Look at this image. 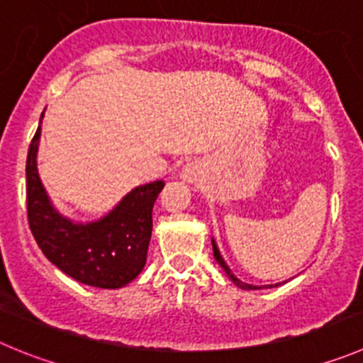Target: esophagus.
<instances>
[{
    "mask_svg": "<svg viewBox=\"0 0 363 363\" xmlns=\"http://www.w3.org/2000/svg\"><path fill=\"white\" fill-rule=\"evenodd\" d=\"M182 177L186 179V181H191L193 179V170H191V166H184V172H182Z\"/></svg>",
    "mask_w": 363,
    "mask_h": 363,
    "instance_id": "esophagus-1",
    "label": "esophagus"
}]
</instances>
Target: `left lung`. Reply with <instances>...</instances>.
I'll use <instances>...</instances> for the list:
<instances>
[{
    "mask_svg": "<svg viewBox=\"0 0 363 363\" xmlns=\"http://www.w3.org/2000/svg\"><path fill=\"white\" fill-rule=\"evenodd\" d=\"M211 242H213V254H215V259L218 262V265L222 267L223 270H225V274L229 276V279H231L233 283L236 284V286H240L242 290H262V289H274V286H277V284H279V283H277V284H265V286H254V284H249V283H243V281H240L238 277H236L235 274L231 272V269L228 267V263L223 262V258L220 256V250H218V247H216L215 240H211Z\"/></svg>",
    "mask_w": 363,
    "mask_h": 363,
    "instance_id": "obj_1",
    "label": "left lung"
}]
</instances>
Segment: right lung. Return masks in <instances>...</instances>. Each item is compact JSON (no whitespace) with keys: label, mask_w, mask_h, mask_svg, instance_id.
<instances>
[{"label":"right lung","mask_w":363,"mask_h":363,"mask_svg":"<svg viewBox=\"0 0 363 363\" xmlns=\"http://www.w3.org/2000/svg\"><path fill=\"white\" fill-rule=\"evenodd\" d=\"M40 127L26 157V209L30 231L43 254L73 279L96 289H121L143 270L152 236V208L164 188L138 186L100 220L71 222L50 202L37 172Z\"/></svg>","instance_id":"right-lung-1"}]
</instances>
